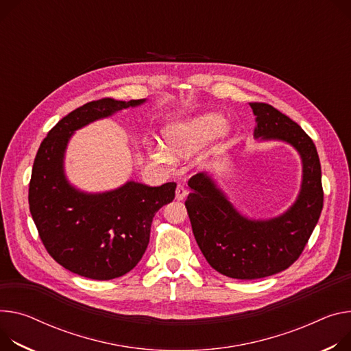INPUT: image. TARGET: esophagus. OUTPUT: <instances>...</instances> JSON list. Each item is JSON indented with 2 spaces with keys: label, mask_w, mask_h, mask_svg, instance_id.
<instances>
[{
  "label": "esophagus",
  "mask_w": 351,
  "mask_h": 351,
  "mask_svg": "<svg viewBox=\"0 0 351 351\" xmlns=\"http://www.w3.org/2000/svg\"><path fill=\"white\" fill-rule=\"evenodd\" d=\"M187 196V190L183 184H178L176 186V192H175V197L176 200H183Z\"/></svg>",
  "instance_id": "esophagus-1"
}]
</instances>
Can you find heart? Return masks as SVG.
Returning <instances> with one entry per match:
<instances>
[{
  "label": "heart",
  "mask_w": 351,
  "mask_h": 351,
  "mask_svg": "<svg viewBox=\"0 0 351 351\" xmlns=\"http://www.w3.org/2000/svg\"><path fill=\"white\" fill-rule=\"evenodd\" d=\"M222 129L224 119L215 113H206L169 124L164 132V148L151 147L149 155L156 162L171 164L172 159L190 156L211 141Z\"/></svg>",
  "instance_id": "obj_1"
}]
</instances>
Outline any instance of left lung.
I'll return each mask as SVG.
<instances>
[{
	"instance_id": "obj_1",
	"label": "left lung",
	"mask_w": 351,
	"mask_h": 351,
	"mask_svg": "<svg viewBox=\"0 0 351 351\" xmlns=\"http://www.w3.org/2000/svg\"><path fill=\"white\" fill-rule=\"evenodd\" d=\"M256 116L254 137L291 144L302 159L297 202L284 214L254 221L241 215L206 172L190 178L184 206L196 242L208 265L239 280L273 276L289 269L302 253L324 207L321 162L311 137L271 105L249 104Z\"/></svg>"
}]
</instances>
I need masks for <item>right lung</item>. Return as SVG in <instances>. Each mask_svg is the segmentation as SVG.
<instances>
[{
  "label": "right lung",
  "instance_id": "add662e5",
  "mask_svg": "<svg viewBox=\"0 0 351 351\" xmlns=\"http://www.w3.org/2000/svg\"><path fill=\"white\" fill-rule=\"evenodd\" d=\"M144 102H88L62 117L36 154L27 197L32 218L50 256L78 276L112 280L134 269L148 246L155 213L175 199V182L152 187L132 180L112 192L88 195L64 175L62 159L75 130Z\"/></svg>",
  "mask_w": 351,
  "mask_h": 351
}]
</instances>
